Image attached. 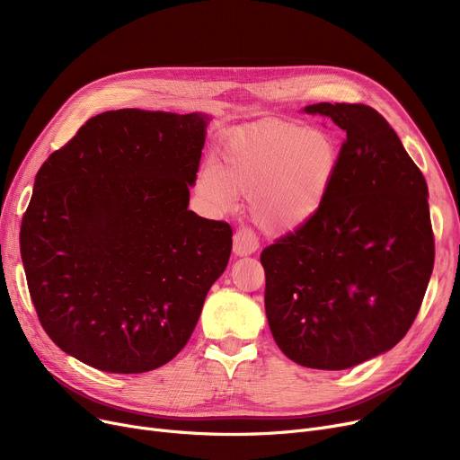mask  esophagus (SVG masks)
Returning a JSON list of instances; mask_svg holds the SVG:
<instances>
[{"instance_id": "obj_1", "label": "esophagus", "mask_w": 460, "mask_h": 460, "mask_svg": "<svg viewBox=\"0 0 460 460\" xmlns=\"http://www.w3.org/2000/svg\"><path fill=\"white\" fill-rule=\"evenodd\" d=\"M259 248V240L255 236V233L248 227L236 229L234 236H233V252L234 255L243 257V255H252L255 253Z\"/></svg>"}]
</instances>
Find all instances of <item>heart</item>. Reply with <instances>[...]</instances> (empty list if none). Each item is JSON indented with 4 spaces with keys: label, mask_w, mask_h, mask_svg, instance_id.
<instances>
[{
    "label": "heart",
    "mask_w": 460,
    "mask_h": 460,
    "mask_svg": "<svg viewBox=\"0 0 460 460\" xmlns=\"http://www.w3.org/2000/svg\"><path fill=\"white\" fill-rule=\"evenodd\" d=\"M340 147L333 136L291 120H267L231 132L198 179L201 196L220 208L248 193L253 222L270 234L307 224L333 184Z\"/></svg>",
    "instance_id": "obj_1"
}]
</instances>
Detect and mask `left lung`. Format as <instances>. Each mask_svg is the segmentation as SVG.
<instances>
[{
  "label": "left lung",
  "mask_w": 460,
  "mask_h": 460,
  "mask_svg": "<svg viewBox=\"0 0 460 460\" xmlns=\"http://www.w3.org/2000/svg\"><path fill=\"white\" fill-rule=\"evenodd\" d=\"M305 113L345 132L328 198L264 248V309L281 352L341 371L394 349L412 326L434 264L429 190L395 130L366 104Z\"/></svg>",
  "instance_id": "1"
}]
</instances>
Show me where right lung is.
<instances>
[{"mask_svg": "<svg viewBox=\"0 0 460 460\" xmlns=\"http://www.w3.org/2000/svg\"><path fill=\"white\" fill-rule=\"evenodd\" d=\"M207 123L104 111L39 169L20 227L30 295L50 340L94 369L173 359L227 267L231 226L188 210Z\"/></svg>", "mask_w": 460, "mask_h": 460, "instance_id": "add662e5", "label": "right lung"}]
</instances>
